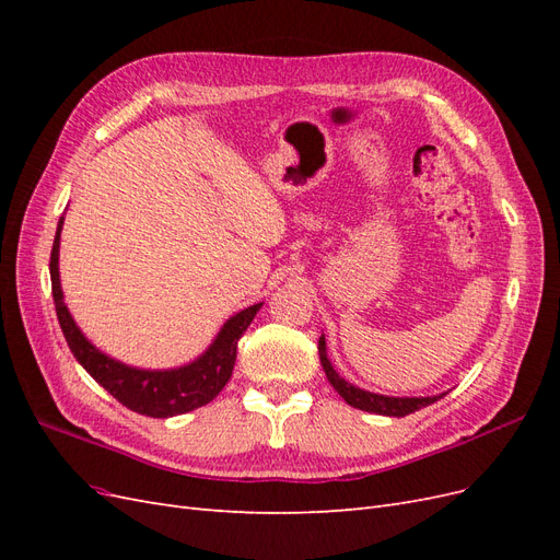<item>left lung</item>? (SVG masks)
<instances>
[{"mask_svg": "<svg viewBox=\"0 0 560 560\" xmlns=\"http://www.w3.org/2000/svg\"><path fill=\"white\" fill-rule=\"evenodd\" d=\"M317 350H319V362L322 369H325V374L331 383V387L336 389L338 395H341L350 406L360 411H369V413H378V416H395V418H404L409 416L422 406H430L434 401L442 399L446 393L442 395H434V397H387V395H376V393H366V389L354 387L352 383H348L346 378H341L336 374V369L331 366L329 358H327V341H325V334L319 336L317 341Z\"/></svg>", "mask_w": 560, "mask_h": 560, "instance_id": "obj_1", "label": "left lung"}]
</instances>
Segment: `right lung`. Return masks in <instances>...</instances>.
<instances>
[{"instance_id":"1","label":"right lung","mask_w":560,"mask_h":560,"mask_svg":"<svg viewBox=\"0 0 560 560\" xmlns=\"http://www.w3.org/2000/svg\"><path fill=\"white\" fill-rule=\"evenodd\" d=\"M60 231H62V217L58 222L54 249H50L48 270H50V287H54V301H56L60 329L77 362L86 369L114 399L128 406L130 411L149 416V418H171V416L194 411L198 406H206L222 393L233 374L235 352H238L241 336L245 334L249 322L261 308V303H254V306L235 313L231 319H226L224 327L219 329L217 338L212 341V346L191 364H184L179 369H165V371L128 366L124 362L112 360L103 350H97L89 338L81 334L74 317L70 315V311H67L65 299H62V287H60V270H58Z\"/></svg>"}]
</instances>
